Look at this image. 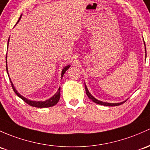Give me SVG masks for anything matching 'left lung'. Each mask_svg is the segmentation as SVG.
<instances>
[{
  "mask_svg": "<svg viewBox=\"0 0 150 150\" xmlns=\"http://www.w3.org/2000/svg\"><path fill=\"white\" fill-rule=\"evenodd\" d=\"M144 46H145V43H144ZM145 51H146V48H145ZM85 89H86V95L88 96V97L91 100H92L94 102L96 103V104H101V105H104V106H107V107H115V106H119V105H121L122 104H123L124 102H125V101H124V102H121V103H115V104H114V103H107V102H103V101H99L97 100L96 99H95L94 96H92V95H91V94L89 93V91H88L87 87H86V84H85Z\"/></svg>",
  "mask_w": 150,
  "mask_h": 150,
  "instance_id": "1",
  "label": "left lung"
}]
</instances>
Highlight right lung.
I'll return each mask as SVG.
<instances>
[{
    "mask_svg": "<svg viewBox=\"0 0 150 150\" xmlns=\"http://www.w3.org/2000/svg\"><path fill=\"white\" fill-rule=\"evenodd\" d=\"M21 18V17H20ZM20 18H19V20H20ZM18 20V21H19ZM8 41H9V39L8 41ZM69 67H70V66H67V67H64V69H63L62 70V77L64 76V73L66 72V71L68 69ZM6 71H7V73L8 74V68H7V54H6ZM10 79V78H9ZM10 81L11 83V86H12V88L13 89L14 92L16 93V94H17L18 96H19V97L21 98V99H23V100L25 101V103H27L28 104H29L30 106H31V107H38V108H45V107H53V106H54L55 104H56L58 103V101H59V99H60V92H61V88L59 87V90L57 91V92L55 94H54V96H53V97H51V99H48V100H46L44 101H30L29 99H25V97H23V96H22L19 93H18V91H16V89L15 87H14L12 81H11L10 79Z\"/></svg>",
    "mask_w": 150,
    "mask_h": 150,
    "instance_id": "add662e5",
    "label": "right lung"
}]
</instances>
